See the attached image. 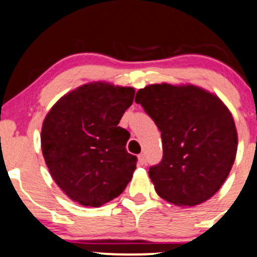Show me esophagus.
<instances>
[{"mask_svg": "<svg viewBox=\"0 0 257 257\" xmlns=\"http://www.w3.org/2000/svg\"><path fill=\"white\" fill-rule=\"evenodd\" d=\"M138 159H139L140 165H146V156H145V154H140L139 156H138Z\"/></svg>", "mask_w": 257, "mask_h": 257, "instance_id": "obj_1", "label": "esophagus"}]
</instances>
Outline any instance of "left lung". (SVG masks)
I'll list each match as a JSON object with an SVG mask.
<instances>
[{"mask_svg": "<svg viewBox=\"0 0 257 257\" xmlns=\"http://www.w3.org/2000/svg\"><path fill=\"white\" fill-rule=\"evenodd\" d=\"M161 132L163 156L149 176L161 197L195 206L213 196L235 160V124L215 95L197 86L155 84L135 96Z\"/></svg>", "mask_w": 257, "mask_h": 257, "instance_id": "8db88e82", "label": "left lung"}]
</instances>
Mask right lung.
Returning a JSON list of instances; mask_svg holds the SVG:
<instances>
[{"mask_svg":"<svg viewBox=\"0 0 257 257\" xmlns=\"http://www.w3.org/2000/svg\"><path fill=\"white\" fill-rule=\"evenodd\" d=\"M133 87L90 83L57 101L45 118L41 149L53 180L83 206L119 196L137 168L125 149L129 132L118 125L133 103Z\"/></svg>","mask_w":257,"mask_h":257,"instance_id":"1","label":"right lung"}]
</instances>
